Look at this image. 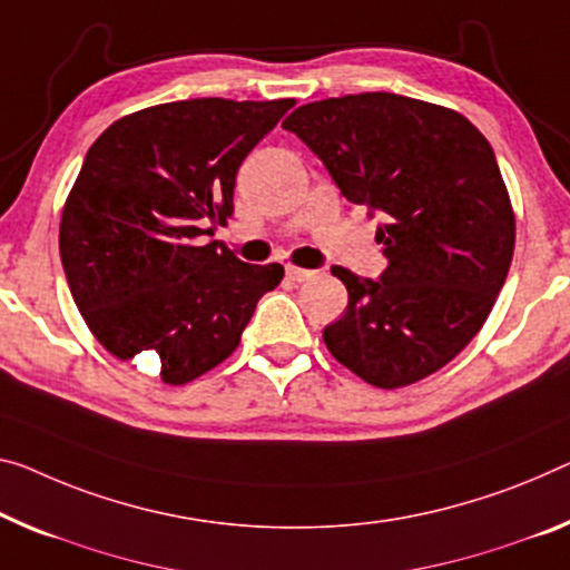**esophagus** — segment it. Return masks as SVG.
Wrapping results in <instances>:
<instances>
[{"label":"esophagus","instance_id":"esophagus-1","mask_svg":"<svg viewBox=\"0 0 570 570\" xmlns=\"http://www.w3.org/2000/svg\"><path fill=\"white\" fill-rule=\"evenodd\" d=\"M285 275H287V279H293V283H305V279H311L315 273H313V269H305V267L287 265Z\"/></svg>","mask_w":570,"mask_h":570}]
</instances>
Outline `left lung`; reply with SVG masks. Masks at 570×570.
I'll return each mask as SVG.
<instances>
[{
    "mask_svg": "<svg viewBox=\"0 0 570 570\" xmlns=\"http://www.w3.org/2000/svg\"><path fill=\"white\" fill-rule=\"evenodd\" d=\"M352 204L384 214L387 269L334 267L348 305L323 328L346 370L382 390L415 384L484 326L514 255V212L487 137L449 107L387 91L297 107L283 121Z\"/></svg>",
    "mask_w": 570,
    "mask_h": 570,
    "instance_id": "1",
    "label": "left lung"
}]
</instances>
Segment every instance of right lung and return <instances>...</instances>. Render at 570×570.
I'll return each mask as SVG.
<instances>
[{
	"label": "right lung",
	"instance_id": "1",
	"mask_svg": "<svg viewBox=\"0 0 570 570\" xmlns=\"http://www.w3.org/2000/svg\"><path fill=\"white\" fill-rule=\"evenodd\" d=\"M295 99H190L114 121L60 214V259L94 338L121 362L188 384L239 346L283 265L204 244L234 214L236 170Z\"/></svg>",
	"mask_w": 570,
	"mask_h": 570
}]
</instances>
